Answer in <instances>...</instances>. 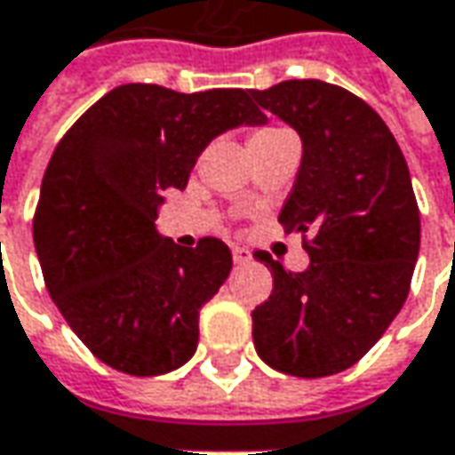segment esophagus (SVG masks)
Masks as SVG:
<instances>
[{
  "mask_svg": "<svg viewBox=\"0 0 455 455\" xmlns=\"http://www.w3.org/2000/svg\"><path fill=\"white\" fill-rule=\"evenodd\" d=\"M233 260H235V266H245L253 260V253L248 248H233Z\"/></svg>",
  "mask_w": 455,
  "mask_h": 455,
  "instance_id": "esophagus-1",
  "label": "esophagus"
}]
</instances>
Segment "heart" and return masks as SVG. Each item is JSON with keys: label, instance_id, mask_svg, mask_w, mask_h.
Returning <instances> with one entry per match:
<instances>
[{"label": "heart", "instance_id": "heart-1", "mask_svg": "<svg viewBox=\"0 0 455 455\" xmlns=\"http://www.w3.org/2000/svg\"><path fill=\"white\" fill-rule=\"evenodd\" d=\"M281 133H289L283 132V129H260V132L253 133V139L251 141H263V139H275V136H281Z\"/></svg>", "mask_w": 455, "mask_h": 455}]
</instances>
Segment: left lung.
I'll return each mask as SVG.
<instances>
[{
  "instance_id": "obj_1",
  "label": "left lung",
  "mask_w": 455,
  "mask_h": 455,
  "mask_svg": "<svg viewBox=\"0 0 455 455\" xmlns=\"http://www.w3.org/2000/svg\"><path fill=\"white\" fill-rule=\"evenodd\" d=\"M253 98L301 136L278 222L311 235L301 273L255 253L273 273L268 301L253 311L255 352L283 375H337L375 347L408 299L420 251L411 172L385 121L339 85L283 80Z\"/></svg>"
}]
</instances>
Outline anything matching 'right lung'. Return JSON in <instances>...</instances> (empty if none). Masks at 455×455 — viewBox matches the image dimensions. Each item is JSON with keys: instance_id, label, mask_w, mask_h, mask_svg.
<instances>
[{"instance_id": "obj_1", "label": "right lung", "mask_w": 455, "mask_h": 455, "mask_svg": "<svg viewBox=\"0 0 455 455\" xmlns=\"http://www.w3.org/2000/svg\"><path fill=\"white\" fill-rule=\"evenodd\" d=\"M266 121L253 91L126 83L60 139L40 187L35 251L50 299L108 367L154 377L195 355L200 308L230 275L233 253L218 237L177 245L154 220L215 136Z\"/></svg>"}]
</instances>
